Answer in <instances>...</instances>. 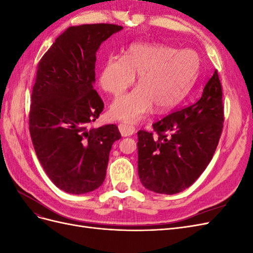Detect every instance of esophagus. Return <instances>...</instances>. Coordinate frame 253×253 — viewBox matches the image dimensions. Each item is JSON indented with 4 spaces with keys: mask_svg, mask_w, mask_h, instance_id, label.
I'll return each instance as SVG.
<instances>
[{
    "mask_svg": "<svg viewBox=\"0 0 253 253\" xmlns=\"http://www.w3.org/2000/svg\"><path fill=\"white\" fill-rule=\"evenodd\" d=\"M118 127L122 136H131L135 133V127L133 126H129L126 124H120Z\"/></svg>",
    "mask_w": 253,
    "mask_h": 253,
    "instance_id": "obj_1",
    "label": "esophagus"
}]
</instances>
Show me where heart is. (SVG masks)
Masks as SVG:
<instances>
[{
  "mask_svg": "<svg viewBox=\"0 0 253 253\" xmlns=\"http://www.w3.org/2000/svg\"><path fill=\"white\" fill-rule=\"evenodd\" d=\"M200 58L192 49L178 50L166 45L135 44L124 58L110 56L99 73L101 88L119 96L138 75V87L115 99L110 115L119 120L138 122L152 111L166 112L177 105L195 80Z\"/></svg>",
  "mask_w": 253,
  "mask_h": 253,
  "instance_id": "obj_1",
  "label": "heart"
}]
</instances>
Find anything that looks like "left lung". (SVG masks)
Masks as SVG:
<instances>
[{
  "mask_svg": "<svg viewBox=\"0 0 253 253\" xmlns=\"http://www.w3.org/2000/svg\"><path fill=\"white\" fill-rule=\"evenodd\" d=\"M223 90L217 71L198 100L153 124L138 135V175L144 188L176 194L200 177L213 157L223 131Z\"/></svg>",
  "mask_w": 253,
  "mask_h": 253,
  "instance_id": "8db88e82",
  "label": "left lung"
}]
</instances>
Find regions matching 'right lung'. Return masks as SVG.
I'll use <instances>...</instances> for the list:
<instances>
[{
	"instance_id": "1",
	"label": "right lung",
	"mask_w": 253,
	"mask_h": 253,
	"mask_svg": "<svg viewBox=\"0 0 253 253\" xmlns=\"http://www.w3.org/2000/svg\"><path fill=\"white\" fill-rule=\"evenodd\" d=\"M121 29L108 23L72 26L38 63L29 133L44 171L66 193L102 185L112 145L121 137L116 125L89 127L104 108L93 87L96 52Z\"/></svg>"
}]
</instances>
